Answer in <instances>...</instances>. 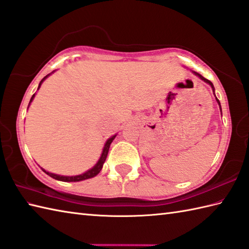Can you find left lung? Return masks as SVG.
Returning <instances> with one entry per match:
<instances>
[{"instance_id": "left-lung-1", "label": "left lung", "mask_w": 249, "mask_h": 249, "mask_svg": "<svg viewBox=\"0 0 249 249\" xmlns=\"http://www.w3.org/2000/svg\"><path fill=\"white\" fill-rule=\"evenodd\" d=\"M195 75H197L200 79H202V80L204 81V82H206V83H209L210 84V86L211 87H212V89H213V91H214V87H213V83L212 82H211L210 80H208V79H205L204 77H202V76H201V75H199V73H197V72H195ZM216 100H217V103H218V105H219V108H220V110H221V107H220V103H219V100L217 99V97H216Z\"/></svg>"}]
</instances>
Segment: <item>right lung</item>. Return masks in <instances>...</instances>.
<instances>
[{
    "label": "right lung",
    "instance_id": "add662e5",
    "mask_svg": "<svg viewBox=\"0 0 249 249\" xmlns=\"http://www.w3.org/2000/svg\"><path fill=\"white\" fill-rule=\"evenodd\" d=\"M48 76H49V75H47V76L43 79V80L40 81L39 86H38V89L40 88V84L43 83V81H44L45 79H46L47 77H48ZM34 96H35V94H33V96H32V98H31V100H30V104H31L32 100H33ZM30 104H29V106H30ZM28 108H29V107H28ZM114 138H115V136H112L110 139L107 140V142H106L105 147H104L103 153H102V156H100L99 160H98V162L96 163V165H95L92 169H89V171L84 172L83 174H80V176H76V177H63V176H57V174H54V173L47 172V171L44 170V169H43V170H44L45 173L48 174L49 177L53 178H55V179H59V181H63V182H79V181H82V179H87V178H93V177H95V176H97V174L100 172V170H102L104 162H105L106 158H107V155H108L110 144H111V142L113 141Z\"/></svg>",
    "mask_w": 249,
    "mask_h": 249
}]
</instances>
